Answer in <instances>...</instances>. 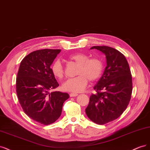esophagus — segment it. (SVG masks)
<instances>
[{
    "label": "esophagus",
    "mask_w": 150,
    "mask_h": 150,
    "mask_svg": "<svg viewBox=\"0 0 150 150\" xmlns=\"http://www.w3.org/2000/svg\"><path fill=\"white\" fill-rule=\"evenodd\" d=\"M78 95H79V94H77V93H71L70 94V97H73V96H76Z\"/></svg>",
    "instance_id": "esophagus-1"
}]
</instances>
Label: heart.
<instances>
[{"label": "heart", "instance_id": "1", "mask_svg": "<svg viewBox=\"0 0 150 150\" xmlns=\"http://www.w3.org/2000/svg\"><path fill=\"white\" fill-rule=\"evenodd\" d=\"M69 59L79 65L76 76L65 81L62 88L65 91L79 93L83 91L88 80L95 81L100 79L103 71V63L98 58H90L84 53H76L69 57ZM51 71L56 78L61 79L64 76V68L59 60H55L51 66Z\"/></svg>", "mask_w": 150, "mask_h": 150}]
</instances>
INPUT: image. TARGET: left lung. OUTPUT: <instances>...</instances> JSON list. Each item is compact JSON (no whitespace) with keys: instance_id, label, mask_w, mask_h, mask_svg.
Wrapping results in <instances>:
<instances>
[{"instance_id":"obj_1","label":"left lung","mask_w":150,"mask_h":150,"mask_svg":"<svg viewBox=\"0 0 150 150\" xmlns=\"http://www.w3.org/2000/svg\"><path fill=\"white\" fill-rule=\"evenodd\" d=\"M105 55L107 67L93 87L85 112L93 122L104 125L118 118L131 99L133 84L128 63L123 54L108 46H94Z\"/></svg>"}]
</instances>
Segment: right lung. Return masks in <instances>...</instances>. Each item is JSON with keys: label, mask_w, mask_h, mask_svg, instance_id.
Returning <instances> with one entry per match:
<instances>
[{"label": "right lung", "mask_w": 150, "mask_h": 150, "mask_svg": "<svg viewBox=\"0 0 150 150\" xmlns=\"http://www.w3.org/2000/svg\"><path fill=\"white\" fill-rule=\"evenodd\" d=\"M60 49L33 51L21 62L16 79L17 97L23 112L31 119L44 125L54 123L62 113L67 93L50 90L59 86L50 66Z\"/></svg>", "instance_id": "obj_1"}]
</instances>
